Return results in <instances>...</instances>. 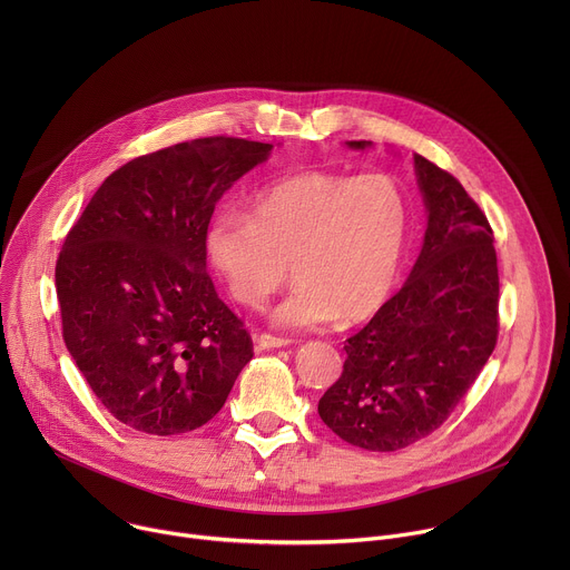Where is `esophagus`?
Here are the masks:
<instances>
[{
    "label": "esophagus",
    "instance_id": "1",
    "mask_svg": "<svg viewBox=\"0 0 570 570\" xmlns=\"http://www.w3.org/2000/svg\"><path fill=\"white\" fill-rule=\"evenodd\" d=\"M257 345H259L262 350H277V347L291 345V341H288V338L273 336V334H259V336H257Z\"/></svg>",
    "mask_w": 570,
    "mask_h": 570
}]
</instances>
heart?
Segmentation results:
<instances>
[{
    "label": "heart",
    "mask_w": 570,
    "mask_h": 570,
    "mask_svg": "<svg viewBox=\"0 0 570 570\" xmlns=\"http://www.w3.org/2000/svg\"><path fill=\"white\" fill-rule=\"evenodd\" d=\"M411 229V205L383 174L304 171L259 187L250 214L223 207L205 250L229 295L259 306L286 277L293 291L271 311L282 330L358 322L390 295Z\"/></svg>",
    "instance_id": "heart-1"
}]
</instances>
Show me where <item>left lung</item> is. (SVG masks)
<instances>
[{
    "label": "left lung",
    "instance_id": "obj_1",
    "mask_svg": "<svg viewBox=\"0 0 570 570\" xmlns=\"http://www.w3.org/2000/svg\"><path fill=\"white\" fill-rule=\"evenodd\" d=\"M413 159L429 220L422 253L401 291L347 338L343 374L317 403L338 438L381 453L438 431L499 336L494 232L451 174Z\"/></svg>",
    "mask_w": 570,
    "mask_h": 570
}]
</instances>
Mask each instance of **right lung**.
<instances>
[{
  "mask_svg": "<svg viewBox=\"0 0 570 570\" xmlns=\"http://www.w3.org/2000/svg\"><path fill=\"white\" fill-rule=\"evenodd\" d=\"M271 150L205 137L135 157L69 229L56 264L62 338L128 429H200L250 363V334L205 271V229L220 196Z\"/></svg>",
  "mask_w": 570,
  "mask_h": 570,
  "instance_id": "1",
  "label": "right lung"
}]
</instances>
